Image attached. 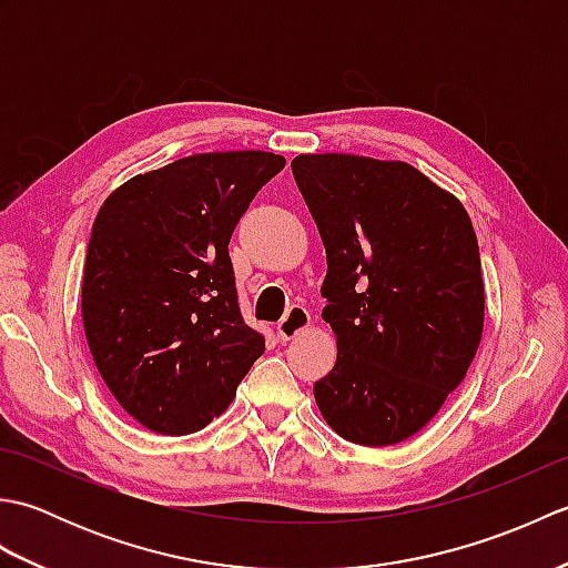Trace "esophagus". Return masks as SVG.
Here are the masks:
<instances>
[{
	"label": "esophagus",
	"mask_w": 568,
	"mask_h": 568,
	"mask_svg": "<svg viewBox=\"0 0 568 568\" xmlns=\"http://www.w3.org/2000/svg\"><path fill=\"white\" fill-rule=\"evenodd\" d=\"M310 312L303 305H293L285 312V317L277 322V336H281L283 342H291L310 327Z\"/></svg>",
	"instance_id": "obj_1"
}]
</instances>
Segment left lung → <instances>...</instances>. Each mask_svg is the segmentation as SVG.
<instances>
[{"instance_id": "left-lung-1", "label": "left lung", "mask_w": 568, "mask_h": 568, "mask_svg": "<svg viewBox=\"0 0 568 568\" xmlns=\"http://www.w3.org/2000/svg\"><path fill=\"white\" fill-rule=\"evenodd\" d=\"M291 165L327 251L336 364L315 383L320 413L354 444L405 442L464 381L484 334L474 224L403 161L300 153Z\"/></svg>"}]
</instances>
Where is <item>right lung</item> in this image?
Instances as JSON below:
<instances>
[{"instance_id":"obj_1","label":"right lung","mask_w":568,"mask_h":568,"mask_svg":"<svg viewBox=\"0 0 568 568\" xmlns=\"http://www.w3.org/2000/svg\"><path fill=\"white\" fill-rule=\"evenodd\" d=\"M283 168L265 151L185 155L126 180L94 216L84 336L106 388L146 429L207 427L265 352L241 320L229 239Z\"/></svg>"}]
</instances>
